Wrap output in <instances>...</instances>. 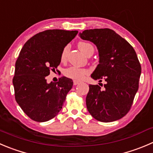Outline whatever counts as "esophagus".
<instances>
[{
  "label": "esophagus",
  "instance_id": "obj_1",
  "mask_svg": "<svg viewBox=\"0 0 153 153\" xmlns=\"http://www.w3.org/2000/svg\"><path fill=\"white\" fill-rule=\"evenodd\" d=\"M73 84H74V85H77V84H79V81H73Z\"/></svg>",
  "mask_w": 153,
  "mask_h": 153
}]
</instances>
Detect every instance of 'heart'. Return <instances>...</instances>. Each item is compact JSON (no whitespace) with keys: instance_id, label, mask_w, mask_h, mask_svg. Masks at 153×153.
<instances>
[{"instance_id":"b5f03b06","label":"heart","mask_w":153,"mask_h":153,"mask_svg":"<svg viewBox=\"0 0 153 153\" xmlns=\"http://www.w3.org/2000/svg\"><path fill=\"white\" fill-rule=\"evenodd\" d=\"M78 47L85 55H89V54H93L94 52V48L91 44L86 42H78ZM68 51H69V46H65L61 52L60 58L61 60H66L67 57ZM88 70L83 68L77 67V66H70L63 71V74L65 76L68 77L72 79L76 80V81H80L87 74H88Z\"/></svg>"}]
</instances>
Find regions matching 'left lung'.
Returning <instances> with one entry per match:
<instances>
[{
    "mask_svg": "<svg viewBox=\"0 0 153 153\" xmlns=\"http://www.w3.org/2000/svg\"><path fill=\"white\" fill-rule=\"evenodd\" d=\"M79 36L93 42L99 51V64L92 78L106 81L104 90L99 85L89 86L86 97L89 113L100 122L121 119L129 111L138 90L141 66L135 51L125 39L108 28L86 30Z\"/></svg>",
    "mask_w": 153,
    "mask_h": 153,
    "instance_id": "left-lung-1",
    "label": "left lung"
}]
</instances>
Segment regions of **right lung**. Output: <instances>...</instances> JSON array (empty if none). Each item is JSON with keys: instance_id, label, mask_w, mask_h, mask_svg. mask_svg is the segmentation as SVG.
<instances>
[{"instance_id": "right-lung-1", "label": "right lung", "mask_w": 153, "mask_h": 153, "mask_svg": "<svg viewBox=\"0 0 153 153\" xmlns=\"http://www.w3.org/2000/svg\"><path fill=\"white\" fill-rule=\"evenodd\" d=\"M77 33V30H47L31 37L21 50L13 79L15 98L33 120L46 122L61 110L73 81L61 77L58 82L48 84L46 76L60 65L62 51Z\"/></svg>"}]
</instances>
